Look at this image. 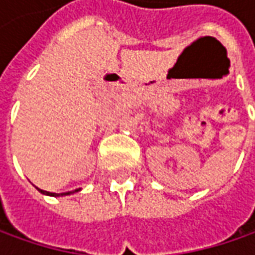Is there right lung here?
I'll return each instance as SVG.
<instances>
[{
  "mask_svg": "<svg viewBox=\"0 0 255 255\" xmlns=\"http://www.w3.org/2000/svg\"><path fill=\"white\" fill-rule=\"evenodd\" d=\"M38 190L41 191L42 194H46V196H54V197H58V196H68V194H71L72 191H66V193H51V191H45V190H41V189H38ZM78 191V190H75Z\"/></svg>",
  "mask_w": 255,
  "mask_h": 255,
  "instance_id": "right-lung-1",
  "label": "right lung"
}]
</instances>
